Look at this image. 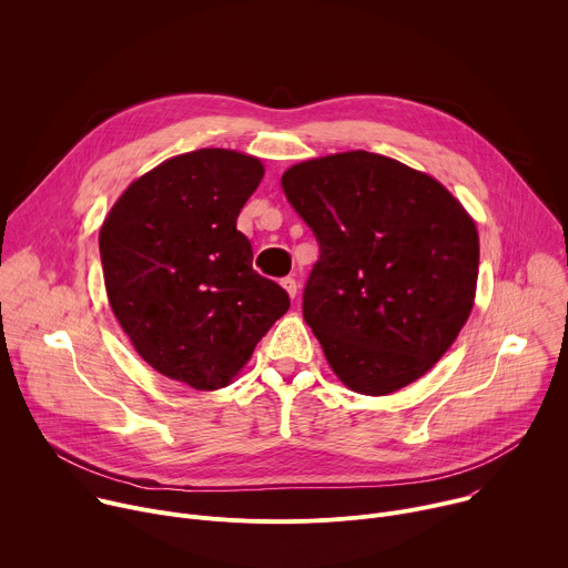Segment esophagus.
Returning <instances> with one entry per match:
<instances>
[{
	"label": "esophagus",
	"instance_id": "esophagus-1",
	"mask_svg": "<svg viewBox=\"0 0 568 568\" xmlns=\"http://www.w3.org/2000/svg\"><path fill=\"white\" fill-rule=\"evenodd\" d=\"M281 285H283V290L294 298L296 296V292H298V285H296V281L292 278V276H285L283 281H281Z\"/></svg>",
	"mask_w": 568,
	"mask_h": 568
}]
</instances>
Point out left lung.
<instances>
[{"label": "left lung", "mask_w": 568, "mask_h": 568, "mask_svg": "<svg viewBox=\"0 0 568 568\" xmlns=\"http://www.w3.org/2000/svg\"><path fill=\"white\" fill-rule=\"evenodd\" d=\"M318 242L303 318L353 390L386 395L423 377L471 312L478 233L434 178L351 150L281 178Z\"/></svg>", "instance_id": "left-lung-1"}]
</instances>
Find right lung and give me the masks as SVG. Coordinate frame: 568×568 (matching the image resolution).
<instances>
[{"mask_svg":"<svg viewBox=\"0 0 568 568\" xmlns=\"http://www.w3.org/2000/svg\"><path fill=\"white\" fill-rule=\"evenodd\" d=\"M263 175L256 156L235 150L186 152L134 180L101 226L121 328L154 371L197 390L226 386L290 307L235 229Z\"/></svg>","mask_w":568,"mask_h":568,"instance_id":"right-lung-1","label":"right lung"}]
</instances>
